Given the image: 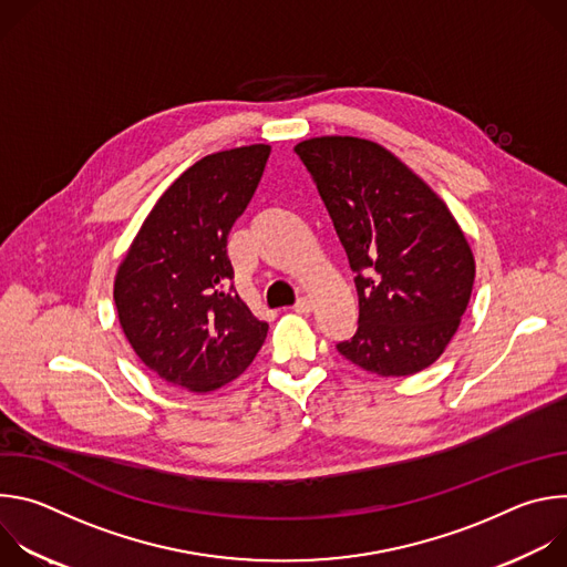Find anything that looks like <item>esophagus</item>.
<instances>
[{"label": "esophagus", "instance_id": "1", "mask_svg": "<svg viewBox=\"0 0 567 567\" xmlns=\"http://www.w3.org/2000/svg\"><path fill=\"white\" fill-rule=\"evenodd\" d=\"M293 311H296V313H309V311H311V300H309L307 296L298 298L296 305H293Z\"/></svg>", "mask_w": 567, "mask_h": 567}]
</instances>
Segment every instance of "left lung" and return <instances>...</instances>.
Here are the masks:
<instances>
[{
  "label": "left lung",
  "mask_w": 567,
  "mask_h": 567,
  "mask_svg": "<svg viewBox=\"0 0 567 567\" xmlns=\"http://www.w3.org/2000/svg\"><path fill=\"white\" fill-rule=\"evenodd\" d=\"M293 150L354 271L359 328L337 350L379 377L429 368L453 339L475 278L455 217L379 143L320 136Z\"/></svg>",
  "instance_id": "left-lung-1"
}]
</instances>
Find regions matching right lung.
Masks as SVG:
<instances>
[{"label":"right lung","mask_w":567,"mask_h":567,"mask_svg":"<svg viewBox=\"0 0 567 567\" xmlns=\"http://www.w3.org/2000/svg\"><path fill=\"white\" fill-rule=\"evenodd\" d=\"M269 152L258 143L199 158L158 197L118 267L121 328L136 357L173 385L217 390L267 339L269 326L233 287L226 241Z\"/></svg>","instance_id":"1"}]
</instances>
